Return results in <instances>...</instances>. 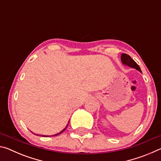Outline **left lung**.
<instances>
[{"label": "left lung", "instance_id": "obj_1", "mask_svg": "<svg viewBox=\"0 0 161 161\" xmlns=\"http://www.w3.org/2000/svg\"><path fill=\"white\" fill-rule=\"evenodd\" d=\"M121 62L122 64L124 65H126V66H129V67L131 68H134V69H137L140 72H141V68L138 65L136 64V62L133 60V59L129 55V54H121Z\"/></svg>", "mask_w": 161, "mask_h": 161}]
</instances>
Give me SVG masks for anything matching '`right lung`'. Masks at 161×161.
<instances>
[{"instance_id":"add662e5","label":"right lung","mask_w":161,"mask_h":161,"mask_svg":"<svg viewBox=\"0 0 161 161\" xmlns=\"http://www.w3.org/2000/svg\"><path fill=\"white\" fill-rule=\"evenodd\" d=\"M69 122H68V124H67V126H65V128L64 129H63V130H62L59 133H57V134H54V135H52V136H46V135H40V136H43V137H50V136H58V135H59V134H61L62 133H63L65 130H66V129L67 128V126H68V124H69ZM35 135H37V134H35V133H34Z\"/></svg>"}]
</instances>
